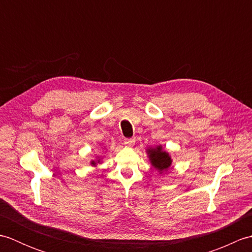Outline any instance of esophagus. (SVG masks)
Returning a JSON list of instances; mask_svg holds the SVG:
<instances>
[{
    "mask_svg": "<svg viewBox=\"0 0 252 252\" xmlns=\"http://www.w3.org/2000/svg\"><path fill=\"white\" fill-rule=\"evenodd\" d=\"M135 144V140L134 138H126L125 140V145L127 147H133Z\"/></svg>",
    "mask_w": 252,
    "mask_h": 252,
    "instance_id": "esophagus-1",
    "label": "esophagus"
}]
</instances>
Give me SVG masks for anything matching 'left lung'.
Returning a JSON list of instances; mask_svg holds the SVG:
<instances>
[{"mask_svg":"<svg viewBox=\"0 0 252 252\" xmlns=\"http://www.w3.org/2000/svg\"><path fill=\"white\" fill-rule=\"evenodd\" d=\"M146 153L149 162L158 171L159 174L168 172L171 164H172V158L168 152L164 151L161 145L149 146L146 148Z\"/></svg>","mask_w":252,"mask_h":252,"instance_id":"1","label":"left lung"}]
</instances>
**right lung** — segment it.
I'll list each match as a JSON object with an SVG mask.
<instances>
[{"instance_id":"add662e5","label":"right lung","mask_w":252,"mask_h":252,"mask_svg":"<svg viewBox=\"0 0 252 252\" xmlns=\"http://www.w3.org/2000/svg\"><path fill=\"white\" fill-rule=\"evenodd\" d=\"M105 149H106V147L104 146L103 151H105ZM103 158H104V156H101V155H99V156H95V158L90 161V164L92 165V167H96L97 164H100L101 162H103Z\"/></svg>"}]
</instances>
